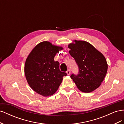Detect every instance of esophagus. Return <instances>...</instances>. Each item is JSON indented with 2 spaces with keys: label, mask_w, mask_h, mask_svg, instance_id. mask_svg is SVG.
I'll return each instance as SVG.
<instances>
[{
  "label": "esophagus",
  "mask_w": 124,
  "mask_h": 124,
  "mask_svg": "<svg viewBox=\"0 0 124 124\" xmlns=\"http://www.w3.org/2000/svg\"><path fill=\"white\" fill-rule=\"evenodd\" d=\"M70 72H71V71H70V70L69 69H68V70H67V72H66L67 74H68V75H69V74H70Z\"/></svg>",
  "instance_id": "34e87169"
}]
</instances>
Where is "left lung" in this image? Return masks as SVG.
Listing matches in <instances>:
<instances>
[{
    "label": "left lung",
    "instance_id": "left-lung-1",
    "mask_svg": "<svg viewBox=\"0 0 124 124\" xmlns=\"http://www.w3.org/2000/svg\"><path fill=\"white\" fill-rule=\"evenodd\" d=\"M68 46L71 56L78 67V73L70 78L77 87L84 93H90L99 87L108 70L106 58L92 44L84 41L75 40Z\"/></svg>",
    "mask_w": 124,
    "mask_h": 124
}]
</instances>
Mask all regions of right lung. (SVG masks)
<instances>
[{"label": "right lung", "mask_w": 124, "mask_h": 124, "mask_svg": "<svg viewBox=\"0 0 124 124\" xmlns=\"http://www.w3.org/2000/svg\"><path fill=\"white\" fill-rule=\"evenodd\" d=\"M62 47L44 41L35 47L26 59L24 71L31 87L39 94L47 97L53 95L67 73L61 71L59 63L54 61Z\"/></svg>", "instance_id": "1"}]
</instances>
